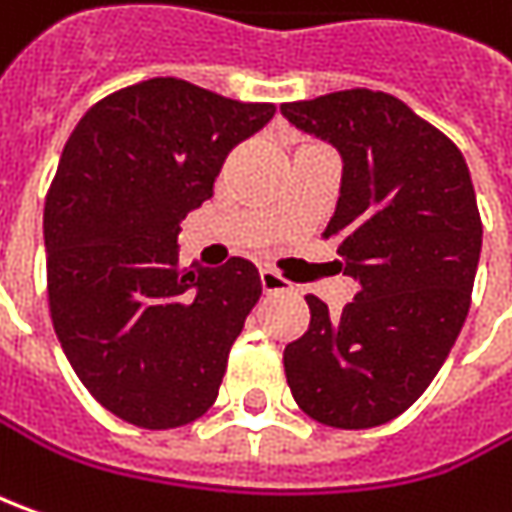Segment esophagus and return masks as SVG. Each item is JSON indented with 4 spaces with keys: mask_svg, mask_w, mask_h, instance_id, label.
<instances>
[{
    "mask_svg": "<svg viewBox=\"0 0 512 512\" xmlns=\"http://www.w3.org/2000/svg\"><path fill=\"white\" fill-rule=\"evenodd\" d=\"M260 286L266 294H283V291H291V283L286 277L274 272V269H260Z\"/></svg>",
    "mask_w": 512,
    "mask_h": 512,
    "instance_id": "1",
    "label": "esophagus"
}]
</instances>
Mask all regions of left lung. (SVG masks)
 Masks as SVG:
<instances>
[{"label":"left lung","instance_id":"obj_1","mask_svg":"<svg viewBox=\"0 0 512 512\" xmlns=\"http://www.w3.org/2000/svg\"><path fill=\"white\" fill-rule=\"evenodd\" d=\"M343 155L323 238L360 289L334 317L306 294L309 331L286 345L294 402L328 428L362 431L425 394L465 326L482 218L462 150L391 93L351 87L280 107Z\"/></svg>","mask_w":512,"mask_h":512}]
</instances>
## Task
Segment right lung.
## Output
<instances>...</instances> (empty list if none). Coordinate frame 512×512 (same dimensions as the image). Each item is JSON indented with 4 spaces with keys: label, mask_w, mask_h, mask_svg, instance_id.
Segmentation results:
<instances>
[{
    "label": "right lung",
    "mask_w": 512,
    "mask_h": 512,
    "mask_svg": "<svg viewBox=\"0 0 512 512\" xmlns=\"http://www.w3.org/2000/svg\"><path fill=\"white\" fill-rule=\"evenodd\" d=\"M272 115L167 76L96 101L64 144L45 198L50 317L81 385L130 425L181 428L218 399L260 277L243 257L178 272V232Z\"/></svg>",
    "instance_id": "obj_1"
}]
</instances>
